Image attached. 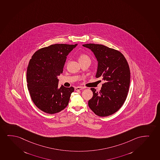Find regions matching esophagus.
Here are the masks:
<instances>
[{
    "label": "esophagus",
    "mask_w": 160,
    "mask_h": 160,
    "mask_svg": "<svg viewBox=\"0 0 160 160\" xmlns=\"http://www.w3.org/2000/svg\"><path fill=\"white\" fill-rule=\"evenodd\" d=\"M84 88L82 87H75V91H80L81 89H83Z\"/></svg>",
    "instance_id": "esophagus-1"
}]
</instances>
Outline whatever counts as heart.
Segmentation results:
<instances>
[{"label":"heart","instance_id":"heart-1","mask_svg":"<svg viewBox=\"0 0 160 160\" xmlns=\"http://www.w3.org/2000/svg\"><path fill=\"white\" fill-rule=\"evenodd\" d=\"M79 61L80 63L83 62L87 61H91V58L88 55H87V54H81L79 55Z\"/></svg>","mask_w":160,"mask_h":160}]
</instances>
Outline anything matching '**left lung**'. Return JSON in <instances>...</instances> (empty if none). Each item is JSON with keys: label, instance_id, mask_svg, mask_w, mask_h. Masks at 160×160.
Wrapping results in <instances>:
<instances>
[{"label": "left lung", "instance_id": "8db88e82", "mask_svg": "<svg viewBox=\"0 0 160 160\" xmlns=\"http://www.w3.org/2000/svg\"><path fill=\"white\" fill-rule=\"evenodd\" d=\"M82 46L93 52L98 61L96 77L105 82L100 91L91 88L93 96L88 106L98 116L113 114L127 99L130 82V71L126 58L118 50L98 44Z\"/></svg>", "mask_w": 160, "mask_h": 160}]
</instances>
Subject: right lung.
I'll return each mask as SVG.
<instances>
[{
    "label": "right lung",
    "instance_id": "1",
    "mask_svg": "<svg viewBox=\"0 0 160 160\" xmlns=\"http://www.w3.org/2000/svg\"><path fill=\"white\" fill-rule=\"evenodd\" d=\"M77 45L52 44L37 50L29 61L28 88L33 103L42 111L54 114L68 105L74 88L63 86L58 88V76L62 73L67 56Z\"/></svg>",
    "mask_w": 160,
    "mask_h": 160
}]
</instances>
